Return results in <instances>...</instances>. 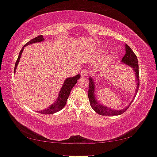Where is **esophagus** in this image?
I'll return each mask as SVG.
<instances>
[{
    "instance_id": "esophagus-1",
    "label": "esophagus",
    "mask_w": 157,
    "mask_h": 157,
    "mask_svg": "<svg viewBox=\"0 0 157 157\" xmlns=\"http://www.w3.org/2000/svg\"><path fill=\"white\" fill-rule=\"evenodd\" d=\"M88 75V70H83L81 72V75L82 77H87Z\"/></svg>"
}]
</instances>
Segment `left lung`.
I'll return each mask as SVG.
<instances>
[{
  "instance_id": "obj_1",
  "label": "left lung",
  "mask_w": 157,
  "mask_h": 157,
  "mask_svg": "<svg viewBox=\"0 0 157 157\" xmlns=\"http://www.w3.org/2000/svg\"><path fill=\"white\" fill-rule=\"evenodd\" d=\"M126 48V53L124 56L123 57L122 59V62L127 64L129 67H131L133 69L134 72H135L136 77V82H137V89H136V92H137L139 87H140V77H139V65H138V60L137 57H136V55L134 52L132 51V50L128 46L127 44L125 45ZM89 90H88V98L90 100V105L92 109L95 111L97 113L102 116H114V115H120L124 113L128 108H129V105H131L132 101L130 103V105L124 109L121 110H113L109 108L105 107L104 105H100V103L98 102L96 100L95 97H94V84L92 81V79L90 78L89 79Z\"/></svg>"
}]
</instances>
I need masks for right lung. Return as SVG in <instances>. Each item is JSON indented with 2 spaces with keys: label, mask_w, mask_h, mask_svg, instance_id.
<instances>
[{
  "label": "right lung",
  "mask_w": 157,
  "mask_h": 157,
  "mask_svg": "<svg viewBox=\"0 0 157 157\" xmlns=\"http://www.w3.org/2000/svg\"><path fill=\"white\" fill-rule=\"evenodd\" d=\"M44 40L43 36V35H39L36 37H34L33 39L30 40L29 42H28L25 45H24V46L22 48L21 51L19 52V56L18 57H17L16 63H15V69H14V72H15V70H16L17 65L18 64V62L20 60V57L21 56L22 52H23L24 47H25L26 45H30V44L34 43H37V42H41ZM80 78V75H78L73 77V78H69L67 79H65V81L64 82V84L63 85V87L61 88L60 92L59 93V96L58 98H57V101L55 102L54 104H52L51 106L48 107L47 109L43 110V111H40V114H54L56 112L59 111L61 110L63 108L65 107L66 105V101H67L68 97L70 95V91L72 89V87L75 85V84L77 83L78 79Z\"/></svg>",
  "instance_id": "1"
}]
</instances>
